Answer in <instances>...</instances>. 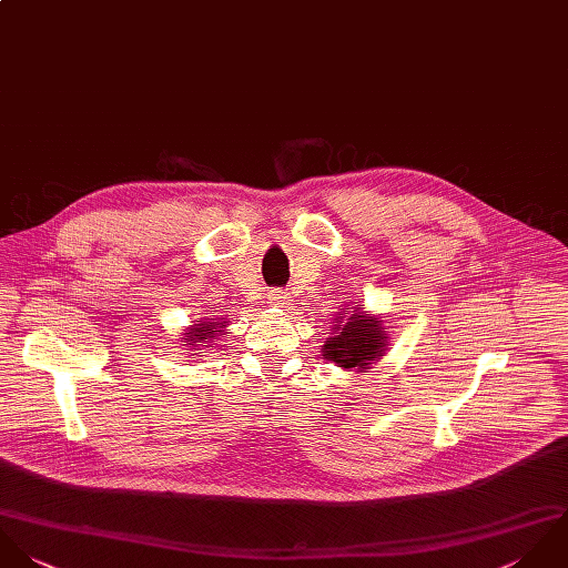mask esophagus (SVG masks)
Returning a JSON list of instances; mask_svg holds the SVG:
<instances>
[{
    "label": "esophagus",
    "instance_id": "obj_1",
    "mask_svg": "<svg viewBox=\"0 0 568 568\" xmlns=\"http://www.w3.org/2000/svg\"><path fill=\"white\" fill-rule=\"evenodd\" d=\"M270 298H272V303H274L276 307H281V310L290 307V303H292V296H290L287 292H283V290H274V292L270 294Z\"/></svg>",
    "mask_w": 568,
    "mask_h": 568
}]
</instances>
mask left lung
I'll return each instance as SVG.
<instances>
[{
    "label": "left lung",
    "instance_id": "8db88e82",
    "mask_svg": "<svg viewBox=\"0 0 568 568\" xmlns=\"http://www.w3.org/2000/svg\"><path fill=\"white\" fill-rule=\"evenodd\" d=\"M390 329L379 316L364 312V305L348 312H336L329 338L323 344V357L342 368L364 373L388 351Z\"/></svg>",
    "mask_w": 568,
    "mask_h": 568
}]
</instances>
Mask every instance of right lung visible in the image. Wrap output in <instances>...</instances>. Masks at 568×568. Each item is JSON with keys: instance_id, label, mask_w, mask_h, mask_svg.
Masks as SVG:
<instances>
[{"instance_id": "add662e5", "label": "right lung", "mask_w": 568, "mask_h": 568, "mask_svg": "<svg viewBox=\"0 0 568 568\" xmlns=\"http://www.w3.org/2000/svg\"><path fill=\"white\" fill-rule=\"evenodd\" d=\"M227 318H220V316H206V318H197L191 327L184 329L182 334V341L186 342V353L191 349H195L197 355L200 351H209L213 348V344H217L220 338H224L227 334Z\"/></svg>"}]
</instances>
